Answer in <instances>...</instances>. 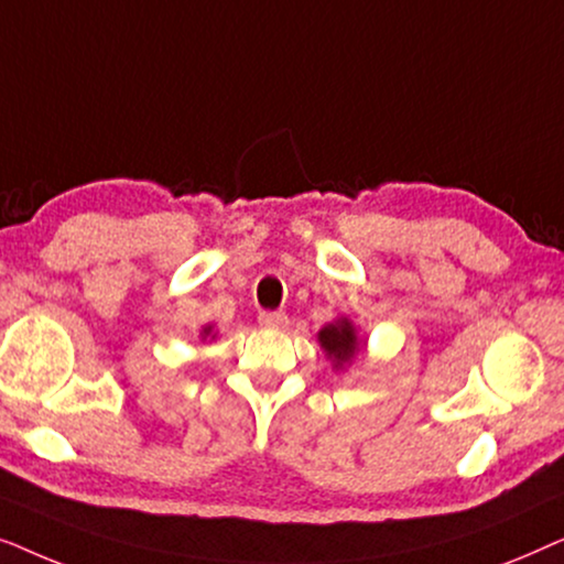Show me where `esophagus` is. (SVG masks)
Masks as SVG:
<instances>
[{"mask_svg": "<svg viewBox=\"0 0 564 564\" xmlns=\"http://www.w3.org/2000/svg\"><path fill=\"white\" fill-rule=\"evenodd\" d=\"M259 326L269 330H280L288 326V315L284 313H259Z\"/></svg>", "mask_w": 564, "mask_h": 564, "instance_id": "34e87169", "label": "esophagus"}]
</instances>
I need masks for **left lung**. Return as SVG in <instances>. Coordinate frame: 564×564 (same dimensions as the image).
<instances>
[{
    "mask_svg": "<svg viewBox=\"0 0 564 564\" xmlns=\"http://www.w3.org/2000/svg\"><path fill=\"white\" fill-rule=\"evenodd\" d=\"M318 344L323 354H326V359L330 361V367H334V372H344V369L357 359L361 346H365L354 321L346 318V315L318 330Z\"/></svg>",
    "mask_w": 564,
    "mask_h": 564,
    "instance_id": "obj_1",
    "label": "left lung"
}]
</instances>
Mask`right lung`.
Returning a JSON list of instances; mask_svg holds the SVG:
<instances>
[{
  "label": "right lung",
  "mask_w": 564,
  "mask_h": 564,
  "mask_svg": "<svg viewBox=\"0 0 564 564\" xmlns=\"http://www.w3.org/2000/svg\"><path fill=\"white\" fill-rule=\"evenodd\" d=\"M215 336H218V334H215V328L210 326V323H207V326H203V330H199V338H203V341H205V338H210V341H213Z\"/></svg>",
  "instance_id": "1"
}]
</instances>
